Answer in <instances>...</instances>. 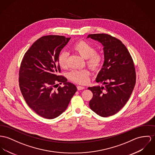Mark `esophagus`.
<instances>
[{
	"instance_id": "34e87169",
	"label": "esophagus",
	"mask_w": 155,
	"mask_h": 155,
	"mask_svg": "<svg viewBox=\"0 0 155 155\" xmlns=\"http://www.w3.org/2000/svg\"><path fill=\"white\" fill-rule=\"evenodd\" d=\"M85 88V87L83 86H81V85H78L77 86V89L78 90H84Z\"/></svg>"
}]
</instances>
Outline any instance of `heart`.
I'll return each instance as SVG.
<instances>
[{
    "label": "heart",
    "instance_id": "1",
    "mask_svg": "<svg viewBox=\"0 0 155 155\" xmlns=\"http://www.w3.org/2000/svg\"><path fill=\"white\" fill-rule=\"evenodd\" d=\"M74 52L86 60L87 66L93 71L98 70L103 65V56L96 52L95 48L84 41H79L72 46ZM68 54L67 52H61L58 57V63L62 68L68 67ZM90 73L87 70H80L72 71L69 74L70 79L78 84H86L89 80Z\"/></svg>",
    "mask_w": 155,
    "mask_h": 155
}]
</instances>
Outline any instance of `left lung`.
Returning a JSON list of instances; mask_svg holds the SVG:
<instances>
[{"instance_id": "left-lung-1", "label": "left lung", "mask_w": 155, "mask_h": 155, "mask_svg": "<svg viewBox=\"0 0 155 155\" xmlns=\"http://www.w3.org/2000/svg\"><path fill=\"white\" fill-rule=\"evenodd\" d=\"M103 46L104 63L95 81L104 86L88 87L93 94L90 108L101 117L115 114L129 99L136 83V72L131 55L117 38L105 34H90Z\"/></svg>"}]
</instances>
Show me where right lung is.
<instances>
[{
    "mask_svg": "<svg viewBox=\"0 0 155 155\" xmlns=\"http://www.w3.org/2000/svg\"><path fill=\"white\" fill-rule=\"evenodd\" d=\"M70 38L42 36L27 51L21 62L19 82L24 99L36 114L45 119H53L61 115L77 90L65 77L57 75L60 72V52ZM58 82H62L64 87L55 90Z\"/></svg>",
    "mask_w": 155,
    "mask_h": 155,
    "instance_id": "1",
    "label": "right lung"
}]
</instances>
